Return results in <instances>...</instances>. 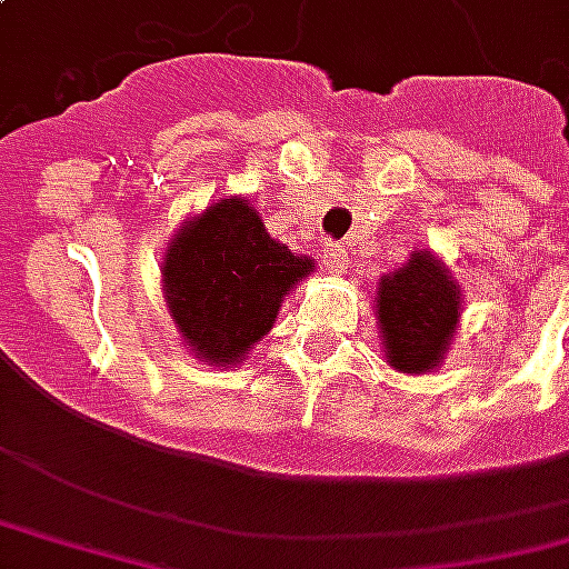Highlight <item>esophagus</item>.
Here are the masks:
<instances>
[{
    "label": "esophagus",
    "instance_id": "34e87169",
    "mask_svg": "<svg viewBox=\"0 0 569 569\" xmlns=\"http://www.w3.org/2000/svg\"><path fill=\"white\" fill-rule=\"evenodd\" d=\"M325 268L331 271V274H342L346 268H349V250L340 241H331V244H325Z\"/></svg>",
    "mask_w": 569,
    "mask_h": 569
}]
</instances>
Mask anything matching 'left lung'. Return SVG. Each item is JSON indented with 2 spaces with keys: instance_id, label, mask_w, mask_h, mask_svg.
Masks as SVG:
<instances>
[{
  "instance_id": "obj_1",
  "label": "left lung",
  "mask_w": 569,
  "mask_h": 569,
  "mask_svg": "<svg viewBox=\"0 0 569 569\" xmlns=\"http://www.w3.org/2000/svg\"><path fill=\"white\" fill-rule=\"evenodd\" d=\"M376 307L390 367L402 372L439 367L459 322V289L432 256L415 253L409 266L381 277Z\"/></svg>"
}]
</instances>
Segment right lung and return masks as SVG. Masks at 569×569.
I'll list each match as a JSON object with an SVG mask.
<instances>
[{"mask_svg": "<svg viewBox=\"0 0 569 569\" xmlns=\"http://www.w3.org/2000/svg\"><path fill=\"white\" fill-rule=\"evenodd\" d=\"M307 271L313 259L277 244L247 199H220L169 244V313L199 358L236 363L271 331L283 295Z\"/></svg>", "mask_w": 569, "mask_h": 569, "instance_id": "add662e5", "label": "right lung"}]
</instances>
